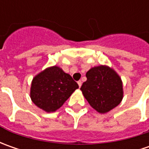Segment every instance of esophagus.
Wrapping results in <instances>:
<instances>
[{"label":"esophagus","mask_w":149,"mask_h":149,"mask_svg":"<svg viewBox=\"0 0 149 149\" xmlns=\"http://www.w3.org/2000/svg\"><path fill=\"white\" fill-rule=\"evenodd\" d=\"M78 84H79V87L80 88V87H81V85H82V82H81L80 80H79V81H78Z\"/></svg>","instance_id":"esophagus-1"}]
</instances>
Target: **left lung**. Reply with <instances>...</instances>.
Returning a JSON list of instances; mask_svg holds the SVG:
<instances>
[{
    "label": "left lung",
    "instance_id": "obj_1",
    "mask_svg": "<svg viewBox=\"0 0 149 149\" xmlns=\"http://www.w3.org/2000/svg\"><path fill=\"white\" fill-rule=\"evenodd\" d=\"M87 80L81 91L90 106L100 113H105L118 106L123 100L121 78L109 66L91 68L86 73Z\"/></svg>",
    "mask_w": 149,
    "mask_h": 149
}]
</instances>
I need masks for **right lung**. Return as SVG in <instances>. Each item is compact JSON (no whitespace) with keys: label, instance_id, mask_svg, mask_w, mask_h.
I'll return each mask as SVG.
<instances>
[{"label":"right lung","instance_id":"add662e5","mask_svg":"<svg viewBox=\"0 0 149 149\" xmlns=\"http://www.w3.org/2000/svg\"><path fill=\"white\" fill-rule=\"evenodd\" d=\"M79 88L72 77L58 66H52L35 76L31 87L32 102L45 112H54Z\"/></svg>","mask_w":149,"mask_h":149}]
</instances>
